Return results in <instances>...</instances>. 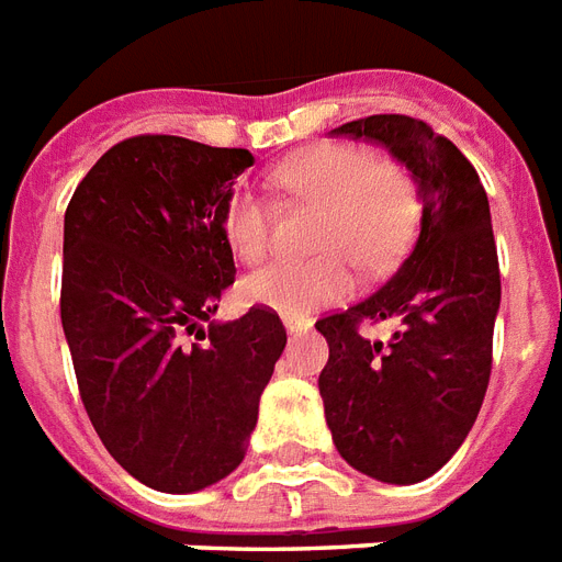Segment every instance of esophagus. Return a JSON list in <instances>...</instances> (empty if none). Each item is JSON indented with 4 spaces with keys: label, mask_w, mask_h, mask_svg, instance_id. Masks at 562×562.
Here are the masks:
<instances>
[{
    "label": "esophagus",
    "mask_w": 562,
    "mask_h": 562,
    "mask_svg": "<svg viewBox=\"0 0 562 562\" xmlns=\"http://www.w3.org/2000/svg\"><path fill=\"white\" fill-rule=\"evenodd\" d=\"M285 333L297 338V335L308 333V324H306V321H291V317H285Z\"/></svg>",
    "instance_id": "34e87169"
}]
</instances>
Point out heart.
I'll list each match as a JSON object with an SVG mask.
<instances>
[{
    "label": "heart",
    "instance_id": "b5f03b06",
    "mask_svg": "<svg viewBox=\"0 0 562 562\" xmlns=\"http://www.w3.org/2000/svg\"><path fill=\"white\" fill-rule=\"evenodd\" d=\"M273 180L303 201L326 206L312 262H273L245 280V297L282 317L303 321L356 289V268L384 271L408 250L417 227V189L396 162H375L368 148L317 143L291 154ZM221 229L241 262L265 259L271 247V203L256 189H236L224 203Z\"/></svg>",
    "mask_w": 562,
    "mask_h": 562
}]
</instances>
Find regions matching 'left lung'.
Listing matches in <instances>:
<instances>
[{
  "label": "left lung",
  "instance_id": "1",
  "mask_svg": "<svg viewBox=\"0 0 562 562\" xmlns=\"http://www.w3.org/2000/svg\"><path fill=\"white\" fill-rule=\"evenodd\" d=\"M333 134L387 148L408 169L423 218L382 289L315 324L329 344L317 379L326 426L352 470L417 484L461 449L487 393L502 303L487 192L472 162L419 119L382 113ZM361 319H393L397 329L370 342Z\"/></svg>",
  "mask_w": 562,
  "mask_h": 562
}]
</instances>
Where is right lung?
I'll return each mask as SVG.
<instances>
[{
  "mask_svg": "<svg viewBox=\"0 0 562 562\" xmlns=\"http://www.w3.org/2000/svg\"><path fill=\"white\" fill-rule=\"evenodd\" d=\"M250 166L245 148L134 136L66 206L60 324L83 408L119 467L160 493L218 484L245 461L285 350L271 308L212 321L236 280L221 215Z\"/></svg>",
  "mask_w": 562,
  "mask_h": 562,
  "instance_id": "add662e5",
  "label": "right lung"
}]
</instances>
